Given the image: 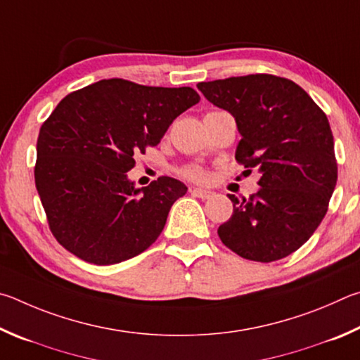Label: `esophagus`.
<instances>
[{"mask_svg": "<svg viewBox=\"0 0 360 360\" xmlns=\"http://www.w3.org/2000/svg\"><path fill=\"white\" fill-rule=\"evenodd\" d=\"M191 194L199 199H210L213 198V193L210 190H204V188H191Z\"/></svg>", "mask_w": 360, "mask_h": 360, "instance_id": "1", "label": "esophagus"}]
</instances>
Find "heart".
Segmentation results:
<instances>
[{
	"label": "heart",
	"instance_id": "obj_1",
	"mask_svg": "<svg viewBox=\"0 0 360 360\" xmlns=\"http://www.w3.org/2000/svg\"><path fill=\"white\" fill-rule=\"evenodd\" d=\"M180 174L190 180H204L205 179V172L202 170V167H199V166H185L180 170Z\"/></svg>",
	"mask_w": 360,
	"mask_h": 360
}]
</instances>
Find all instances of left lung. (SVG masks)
Returning <instances> with one entry per match:
<instances>
[{"mask_svg":"<svg viewBox=\"0 0 360 360\" xmlns=\"http://www.w3.org/2000/svg\"><path fill=\"white\" fill-rule=\"evenodd\" d=\"M198 88L236 118L242 136L236 160L261 174L259 191L250 199L229 194L234 212L218 236L245 259H283L318 229L335 190L329 120L304 88L272 74L200 82Z\"/></svg>","mask_w":360,"mask_h":360,"instance_id":"obj_1","label":"left lung"}]
</instances>
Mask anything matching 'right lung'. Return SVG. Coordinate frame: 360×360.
<instances>
[{
    "label": "right lung",
    "instance_id": "obj_1",
    "mask_svg": "<svg viewBox=\"0 0 360 360\" xmlns=\"http://www.w3.org/2000/svg\"><path fill=\"white\" fill-rule=\"evenodd\" d=\"M199 99L190 86L107 79L60 101L41 126L34 181L61 247L110 266L141 255L160 237L170 207L188 188L172 176L136 188L126 172Z\"/></svg>",
    "mask_w": 360,
    "mask_h": 360
}]
</instances>
